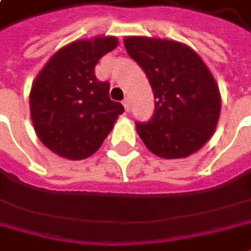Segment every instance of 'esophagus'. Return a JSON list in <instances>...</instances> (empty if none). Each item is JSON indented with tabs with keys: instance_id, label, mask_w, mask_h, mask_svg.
<instances>
[{
	"instance_id": "34e87169",
	"label": "esophagus",
	"mask_w": 251,
	"mask_h": 251,
	"mask_svg": "<svg viewBox=\"0 0 251 251\" xmlns=\"http://www.w3.org/2000/svg\"><path fill=\"white\" fill-rule=\"evenodd\" d=\"M123 106L126 108V111H130V99L128 97L123 100Z\"/></svg>"
}]
</instances>
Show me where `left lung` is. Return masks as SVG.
I'll return each mask as SVG.
<instances>
[{
  "mask_svg": "<svg viewBox=\"0 0 251 251\" xmlns=\"http://www.w3.org/2000/svg\"><path fill=\"white\" fill-rule=\"evenodd\" d=\"M124 46L154 92L152 117L137 123L145 147L165 159L201 150L215 132L220 114L219 87L203 60L175 41L127 36Z\"/></svg>",
  "mask_w": 251,
  "mask_h": 251,
  "instance_id": "left-lung-1",
  "label": "left lung"
}]
</instances>
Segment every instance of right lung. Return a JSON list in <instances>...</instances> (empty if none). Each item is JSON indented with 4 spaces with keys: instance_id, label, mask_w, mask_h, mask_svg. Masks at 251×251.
Wrapping results in <instances>:
<instances>
[{
    "instance_id": "add662e5",
    "label": "right lung",
    "mask_w": 251,
    "mask_h": 251,
    "mask_svg": "<svg viewBox=\"0 0 251 251\" xmlns=\"http://www.w3.org/2000/svg\"><path fill=\"white\" fill-rule=\"evenodd\" d=\"M119 45L114 36L80 39L59 49L32 84L29 107L33 128L50 151L68 159L93 155L114 127L121 103L108 96L94 68Z\"/></svg>"
}]
</instances>
